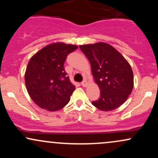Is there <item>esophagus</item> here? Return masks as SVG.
<instances>
[{"mask_svg": "<svg viewBox=\"0 0 158 158\" xmlns=\"http://www.w3.org/2000/svg\"><path fill=\"white\" fill-rule=\"evenodd\" d=\"M81 86H83V87H87L88 86V81H87L86 80H84L81 83Z\"/></svg>", "mask_w": 158, "mask_h": 158, "instance_id": "1", "label": "esophagus"}]
</instances>
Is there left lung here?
<instances>
[{
	"instance_id": "obj_1",
	"label": "left lung",
	"mask_w": 158,
	"mask_h": 158,
	"mask_svg": "<svg viewBox=\"0 0 158 158\" xmlns=\"http://www.w3.org/2000/svg\"><path fill=\"white\" fill-rule=\"evenodd\" d=\"M91 67L94 80L100 90V97L92 105L102 111L122 106L134 87L131 65L119 51L108 43L79 45Z\"/></svg>"
}]
</instances>
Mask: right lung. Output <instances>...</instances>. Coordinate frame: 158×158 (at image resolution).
<instances>
[{"instance_id":"obj_1","label":"right lung","mask_w":158,"mask_h":158,"mask_svg":"<svg viewBox=\"0 0 158 158\" xmlns=\"http://www.w3.org/2000/svg\"><path fill=\"white\" fill-rule=\"evenodd\" d=\"M74 44L54 42L32 56L24 74L29 95L41 108L56 111L66 106L76 87L64 68L67 56L77 50Z\"/></svg>"}]
</instances>
